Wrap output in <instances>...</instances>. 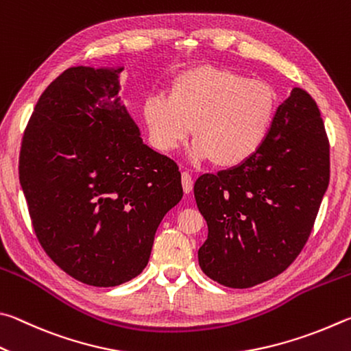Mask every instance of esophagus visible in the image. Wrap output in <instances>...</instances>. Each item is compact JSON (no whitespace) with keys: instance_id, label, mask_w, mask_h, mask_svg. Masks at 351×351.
Wrapping results in <instances>:
<instances>
[{"instance_id":"obj_1","label":"esophagus","mask_w":351,"mask_h":351,"mask_svg":"<svg viewBox=\"0 0 351 351\" xmlns=\"http://www.w3.org/2000/svg\"><path fill=\"white\" fill-rule=\"evenodd\" d=\"M182 185H183V191H185L186 194H189V193L193 191V185H194L193 176L189 174L188 171H183L182 172Z\"/></svg>"}]
</instances>
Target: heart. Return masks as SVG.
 I'll return each mask as SVG.
<instances>
[{
    "label": "heart",
    "mask_w": 351,
    "mask_h": 351,
    "mask_svg": "<svg viewBox=\"0 0 351 351\" xmlns=\"http://www.w3.org/2000/svg\"><path fill=\"white\" fill-rule=\"evenodd\" d=\"M278 97L265 80L204 66L176 80L172 94L146 98L145 119L151 137L162 151L177 149L193 132V162L214 157L219 165L250 158L267 140Z\"/></svg>",
    "instance_id": "heart-1"
}]
</instances>
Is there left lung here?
Returning a JSON list of instances; mask_svg holds the SVG:
<instances>
[{
	"mask_svg": "<svg viewBox=\"0 0 351 351\" xmlns=\"http://www.w3.org/2000/svg\"><path fill=\"white\" fill-rule=\"evenodd\" d=\"M330 182V141L316 101L294 88L263 145L234 168L204 174L194 197L208 223L199 265L230 288L279 276L305 247Z\"/></svg>",
	"mask_w": 351,
	"mask_h": 351,
	"instance_id": "obj_1",
	"label": "left lung"
}]
</instances>
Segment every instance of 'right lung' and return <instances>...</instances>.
I'll use <instances>...</instances> for the list:
<instances>
[{
    "label": "right lung",
    "instance_id": "obj_1",
    "mask_svg": "<svg viewBox=\"0 0 351 351\" xmlns=\"http://www.w3.org/2000/svg\"><path fill=\"white\" fill-rule=\"evenodd\" d=\"M121 71L66 69L36 101L20 151L36 239L92 287L143 271L160 222L183 195L179 166L143 143L117 97Z\"/></svg>",
    "mask_w": 351,
    "mask_h": 351
}]
</instances>
